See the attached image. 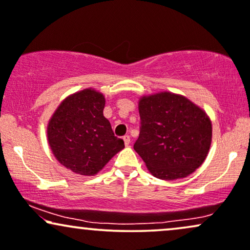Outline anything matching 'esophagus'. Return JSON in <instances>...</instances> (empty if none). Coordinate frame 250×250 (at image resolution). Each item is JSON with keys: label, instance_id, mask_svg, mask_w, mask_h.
<instances>
[{"label": "esophagus", "instance_id": "obj_1", "mask_svg": "<svg viewBox=\"0 0 250 250\" xmlns=\"http://www.w3.org/2000/svg\"><path fill=\"white\" fill-rule=\"evenodd\" d=\"M123 139H124V143H125L126 146H128V145L131 144V138H130V135H124V137H123Z\"/></svg>", "mask_w": 250, "mask_h": 250}]
</instances>
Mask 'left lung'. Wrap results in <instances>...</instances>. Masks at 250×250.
Wrapping results in <instances>:
<instances>
[{
	"label": "left lung",
	"mask_w": 250,
	"mask_h": 250,
	"mask_svg": "<svg viewBox=\"0 0 250 250\" xmlns=\"http://www.w3.org/2000/svg\"><path fill=\"white\" fill-rule=\"evenodd\" d=\"M140 134L134 150L154 177L174 181L192 174L205 161L212 123L202 107L170 91L139 100Z\"/></svg>",
	"instance_id": "left-lung-1"
}]
</instances>
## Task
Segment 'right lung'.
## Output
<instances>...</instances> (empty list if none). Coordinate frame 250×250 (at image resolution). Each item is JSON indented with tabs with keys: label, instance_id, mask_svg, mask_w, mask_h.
Wrapping results in <instances>:
<instances>
[{
	"label": "right lung",
	"instance_id": "right-lung-1",
	"mask_svg": "<svg viewBox=\"0 0 250 250\" xmlns=\"http://www.w3.org/2000/svg\"><path fill=\"white\" fill-rule=\"evenodd\" d=\"M104 106V95L87 88L64 98L48 120L52 153L75 174L94 176L125 147L103 116Z\"/></svg>",
	"mask_w": 250,
	"mask_h": 250
}]
</instances>
